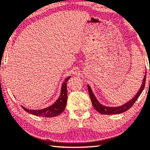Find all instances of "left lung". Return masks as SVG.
<instances>
[{
  "label": "left lung",
  "instance_id": "left-lung-1",
  "mask_svg": "<svg viewBox=\"0 0 150 150\" xmlns=\"http://www.w3.org/2000/svg\"><path fill=\"white\" fill-rule=\"evenodd\" d=\"M145 79H146V73H145L144 78L143 79L142 84H141L140 88H139V91L137 92V94L134 95V97L132 99H131L130 100L127 101V102L125 103L124 104L119 105V106H116V107H110L104 105L99 102L97 100V99L96 98V97L94 95L93 92L92 91V89L91 86L88 84H87L88 90V93L90 95V97L91 99L92 103H93L94 108H95L96 110L99 112V113L103 114V115H115V114H120L124 112L127 111V110H129L130 108L134 105V103H135V101L137 100V99L139 98V97L142 93L145 87Z\"/></svg>",
  "mask_w": 150,
  "mask_h": 150
}]
</instances>
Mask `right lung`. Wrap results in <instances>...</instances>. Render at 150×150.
Masks as SVG:
<instances>
[{"mask_svg":"<svg viewBox=\"0 0 150 150\" xmlns=\"http://www.w3.org/2000/svg\"><path fill=\"white\" fill-rule=\"evenodd\" d=\"M71 76L67 77L62 84L60 95L58 99L55 101L53 104L47 108L40 110H29L26 108L22 106L26 112L31 115L43 117H53L58 116L64 110L67 102V82L70 79Z\"/></svg>","mask_w":150,"mask_h":150,"instance_id":"add662e5","label":"right lung"}]
</instances>
